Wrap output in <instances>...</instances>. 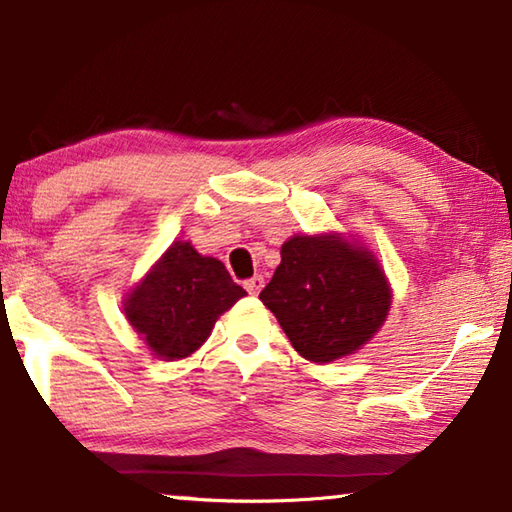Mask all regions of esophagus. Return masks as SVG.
Returning <instances> with one entry per match:
<instances>
[{
	"label": "esophagus",
	"instance_id": "obj_1",
	"mask_svg": "<svg viewBox=\"0 0 512 512\" xmlns=\"http://www.w3.org/2000/svg\"><path fill=\"white\" fill-rule=\"evenodd\" d=\"M262 287H264V277L262 275H253L250 280L244 282V289L250 293V296H257V293L262 291Z\"/></svg>",
	"mask_w": 512,
	"mask_h": 512
}]
</instances>
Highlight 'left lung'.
<instances>
[{
    "instance_id": "8db88e82",
    "label": "left lung",
    "mask_w": 512,
    "mask_h": 512,
    "mask_svg": "<svg viewBox=\"0 0 512 512\" xmlns=\"http://www.w3.org/2000/svg\"><path fill=\"white\" fill-rule=\"evenodd\" d=\"M259 300L314 363L357 352L384 325L391 287L368 248L341 235L291 237Z\"/></svg>"
}]
</instances>
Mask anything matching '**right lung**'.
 <instances>
[{
    "instance_id": "1",
    "label": "right lung",
    "mask_w": 512,
    "mask_h": 512,
    "mask_svg": "<svg viewBox=\"0 0 512 512\" xmlns=\"http://www.w3.org/2000/svg\"><path fill=\"white\" fill-rule=\"evenodd\" d=\"M246 291L223 262L173 241L144 280L128 293L124 314L158 359L176 361L196 352L223 311Z\"/></svg>"
}]
</instances>
